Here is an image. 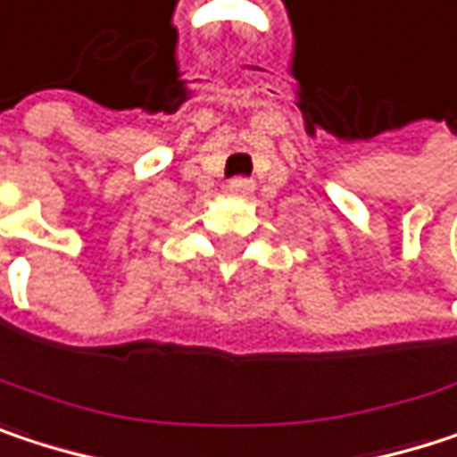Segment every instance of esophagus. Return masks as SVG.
<instances>
[{
  "mask_svg": "<svg viewBox=\"0 0 457 457\" xmlns=\"http://www.w3.org/2000/svg\"><path fill=\"white\" fill-rule=\"evenodd\" d=\"M253 179H245V177H235L228 182V193L232 198H248L253 193Z\"/></svg>",
  "mask_w": 457,
  "mask_h": 457,
  "instance_id": "34e87169",
  "label": "esophagus"
}]
</instances>
